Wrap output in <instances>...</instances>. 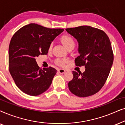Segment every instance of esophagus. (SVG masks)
Listing matches in <instances>:
<instances>
[{
	"label": "esophagus",
	"instance_id": "1",
	"mask_svg": "<svg viewBox=\"0 0 125 125\" xmlns=\"http://www.w3.org/2000/svg\"><path fill=\"white\" fill-rule=\"evenodd\" d=\"M58 71H59V72L60 73H61V74H63V73H64L65 72V70L64 69H60L58 70Z\"/></svg>",
	"mask_w": 125,
	"mask_h": 125
}]
</instances>
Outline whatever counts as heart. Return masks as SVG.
Instances as JSON below:
<instances>
[{
	"label": "heart",
	"mask_w": 125,
	"mask_h": 125,
	"mask_svg": "<svg viewBox=\"0 0 125 125\" xmlns=\"http://www.w3.org/2000/svg\"><path fill=\"white\" fill-rule=\"evenodd\" d=\"M61 42H62L63 45H64L67 49L68 48L71 47H74L75 46V41L74 40V39L73 38L72 36H71L69 35H63L61 37ZM52 46L53 43L51 42L49 47V50H51V49H52ZM56 62L58 65H59L64 66L66 63H67L68 60L66 59H56Z\"/></svg>",
	"instance_id": "1"
}]
</instances>
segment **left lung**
<instances>
[{"mask_svg":"<svg viewBox=\"0 0 125 125\" xmlns=\"http://www.w3.org/2000/svg\"><path fill=\"white\" fill-rule=\"evenodd\" d=\"M78 42L80 56L75 59L77 66H85L84 72L73 71V79L68 87L80 97L90 96L100 91L110 73L114 60L109 37L103 31L83 25L66 28Z\"/></svg>","mask_w":125,"mask_h":125,"instance_id":"left-lung-1","label":"left lung"}]
</instances>
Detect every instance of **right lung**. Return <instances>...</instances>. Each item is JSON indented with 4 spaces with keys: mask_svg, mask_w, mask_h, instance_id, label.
<instances>
[{
    "mask_svg": "<svg viewBox=\"0 0 125 125\" xmlns=\"http://www.w3.org/2000/svg\"><path fill=\"white\" fill-rule=\"evenodd\" d=\"M64 29L26 25L15 32L8 51L9 71L16 86L27 94L36 96L50 86L57 70L38 66L36 58L47 54L49 47Z\"/></svg>",
    "mask_w": 125,
    "mask_h": 125,
    "instance_id": "add662e5",
    "label": "right lung"
}]
</instances>
